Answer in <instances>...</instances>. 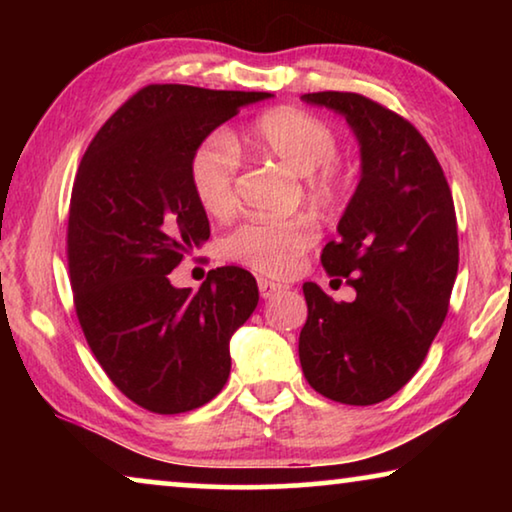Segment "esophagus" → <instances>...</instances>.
Here are the masks:
<instances>
[{"instance_id": "1", "label": "esophagus", "mask_w": 512, "mask_h": 512, "mask_svg": "<svg viewBox=\"0 0 512 512\" xmlns=\"http://www.w3.org/2000/svg\"><path fill=\"white\" fill-rule=\"evenodd\" d=\"M257 287H259V296H262V298H273L275 293H280V291L284 289L282 284L266 280V277H259V280H257Z\"/></svg>"}]
</instances>
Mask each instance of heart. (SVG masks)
<instances>
[{"mask_svg":"<svg viewBox=\"0 0 512 512\" xmlns=\"http://www.w3.org/2000/svg\"><path fill=\"white\" fill-rule=\"evenodd\" d=\"M250 149L280 160L284 167L307 176L309 189L323 201L339 198L345 178L334 160L339 137L316 115L298 108L264 112L246 135ZM239 158L230 137L214 133L196 146L189 160V183L207 214H228L237 201ZM316 241L309 216L291 219H248L223 239V255L257 273L284 277L300 255Z\"/></svg>","mask_w":512,"mask_h":512,"instance_id":"heart-1","label":"heart"}]
</instances>
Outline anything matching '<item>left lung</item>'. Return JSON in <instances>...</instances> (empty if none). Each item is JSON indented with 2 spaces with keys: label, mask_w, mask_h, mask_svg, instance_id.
I'll list each match as a JSON object with an SVG mask.
<instances>
[{
  "label": "left lung",
  "mask_w": 512,
  "mask_h": 512,
  "mask_svg": "<svg viewBox=\"0 0 512 512\" xmlns=\"http://www.w3.org/2000/svg\"><path fill=\"white\" fill-rule=\"evenodd\" d=\"M300 99L343 115L361 151L339 239L320 255L325 271L343 277L357 298L334 302L318 284H302L309 314L300 366L329 400L377 404L418 372L447 316L458 273L454 198L411 121L354 92Z\"/></svg>",
  "instance_id": "8db88e82"
}]
</instances>
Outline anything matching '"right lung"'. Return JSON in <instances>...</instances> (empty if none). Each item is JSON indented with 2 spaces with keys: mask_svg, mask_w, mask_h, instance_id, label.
<instances>
[{
  "mask_svg": "<svg viewBox=\"0 0 512 512\" xmlns=\"http://www.w3.org/2000/svg\"><path fill=\"white\" fill-rule=\"evenodd\" d=\"M271 92L146 85L94 135L76 173L67 264L90 350L128 400L173 415L221 393L230 339L257 307L239 266L176 289L169 273L210 239L189 160L214 128Z\"/></svg>",
  "mask_w": 512,
  "mask_h": 512,
  "instance_id": "right-lung-1",
  "label": "right lung"
}]
</instances>
